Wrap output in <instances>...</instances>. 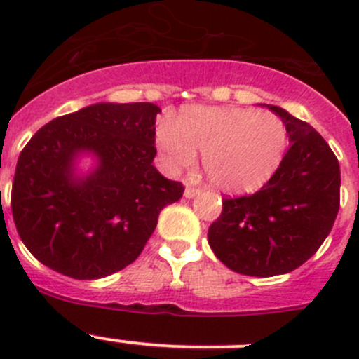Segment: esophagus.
Segmentation results:
<instances>
[{
    "instance_id": "34e87169",
    "label": "esophagus",
    "mask_w": 359,
    "mask_h": 359,
    "mask_svg": "<svg viewBox=\"0 0 359 359\" xmlns=\"http://www.w3.org/2000/svg\"><path fill=\"white\" fill-rule=\"evenodd\" d=\"M198 194H200V189H196V187H186V191H184V196H186L187 200L198 196Z\"/></svg>"
}]
</instances>
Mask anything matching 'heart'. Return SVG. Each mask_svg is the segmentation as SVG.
<instances>
[{"label": "heart", "instance_id": "obj_1", "mask_svg": "<svg viewBox=\"0 0 359 359\" xmlns=\"http://www.w3.org/2000/svg\"><path fill=\"white\" fill-rule=\"evenodd\" d=\"M287 146L281 118L247 107H189L175 123L165 119L158 128L166 168H189L198 151L208 180L226 193L262 186L280 166Z\"/></svg>", "mask_w": 359, "mask_h": 359}]
</instances>
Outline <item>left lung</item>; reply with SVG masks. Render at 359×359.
Segmentation results:
<instances>
[{"label": "left lung", "instance_id": "8db88e82", "mask_svg": "<svg viewBox=\"0 0 359 359\" xmlns=\"http://www.w3.org/2000/svg\"><path fill=\"white\" fill-rule=\"evenodd\" d=\"M276 112L288 132L287 154L252 196L222 200L208 243L229 269L257 278L287 274L316 253L339 212L340 168L323 137L283 107Z\"/></svg>", "mask_w": 359, "mask_h": 359}]
</instances>
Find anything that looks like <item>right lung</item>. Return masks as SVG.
<instances>
[{
    "label": "right lung",
    "instance_id": "add662e5",
    "mask_svg": "<svg viewBox=\"0 0 359 359\" xmlns=\"http://www.w3.org/2000/svg\"><path fill=\"white\" fill-rule=\"evenodd\" d=\"M158 112L151 102L92 104L29 140L12 213L39 262L74 280H99L140 255L159 212L184 193L153 166ZM86 157L93 163L83 169Z\"/></svg>",
    "mask_w": 359,
    "mask_h": 359
}]
</instances>
